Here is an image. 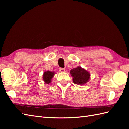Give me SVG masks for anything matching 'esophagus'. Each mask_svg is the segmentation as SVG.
Segmentation results:
<instances>
[{"label": "esophagus", "mask_w": 129, "mask_h": 129, "mask_svg": "<svg viewBox=\"0 0 129 129\" xmlns=\"http://www.w3.org/2000/svg\"><path fill=\"white\" fill-rule=\"evenodd\" d=\"M59 71L60 73H64V72H65V69H64V68H61L59 69Z\"/></svg>", "instance_id": "1"}]
</instances>
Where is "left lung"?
I'll return each instance as SVG.
<instances>
[{
    "instance_id": "obj_1",
    "label": "left lung",
    "mask_w": 129,
    "mask_h": 129,
    "mask_svg": "<svg viewBox=\"0 0 129 129\" xmlns=\"http://www.w3.org/2000/svg\"><path fill=\"white\" fill-rule=\"evenodd\" d=\"M70 74L73 77V83L81 85L87 83L90 78V73L81 67L70 70Z\"/></svg>"
}]
</instances>
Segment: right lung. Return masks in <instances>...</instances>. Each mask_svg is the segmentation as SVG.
<instances>
[{"mask_svg":"<svg viewBox=\"0 0 129 129\" xmlns=\"http://www.w3.org/2000/svg\"><path fill=\"white\" fill-rule=\"evenodd\" d=\"M55 72L46 71L44 73L43 75V80L46 84H49L51 81V79L54 76Z\"/></svg>","mask_w":129,"mask_h":129,"instance_id":"1","label":"right lung"}]
</instances>
